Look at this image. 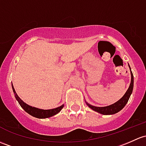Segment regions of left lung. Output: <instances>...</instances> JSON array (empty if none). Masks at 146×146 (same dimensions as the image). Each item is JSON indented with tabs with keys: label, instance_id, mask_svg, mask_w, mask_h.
<instances>
[{
	"label": "left lung",
	"instance_id": "8db88e82",
	"mask_svg": "<svg viewBox=\"0 0 146 146\" xmlns=\"http://www.w3.org/2000/svg\"><path fill=\"white\" fill-rule=\"evenodd\" d=\"M130 70H131V68H130ZM133 87H134V76H133V73L131 70V83H130L129 87L128 90L126 92L123 96L119 99V101H117V102H115V104H112V105L108 106L105 107H96L94 106L90 105L88 103L86 102L87 105L90 107L91 109H92L94 111L98 112V113H101L103 115H113L115 114V113H118L119 111H120L125 106V105L127 104V103L128 102L130 96H131V93L133 91Z\"/></svg>",
	"mask_w": 146,
	"mask_h": 146
}]
</instances>
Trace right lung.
Masks as SVG:
<instances>
[{"instance_id":"add662e5","label":"right lung","mask_w":146,"mask_h":146,"mask_svg":"<svg viewBox=\"0 0 146 146\" xmlns=\"http://www.w3.org/2000/svg\"><path fill=\"white\" fill-rule=\"evenodd\" d=\"M12 90H13V92L15 94V96L16 98V99L19 102V105L21 106V108L25 110L27 113H28L29 115L33 116V117H37V118H41V119H43V118H47L50 117L54 115L57 114L58 113L61 111V110L64 108V105L58 107V108H54V109H50V110H43V109H39V108H35V107H32L31 106L28 105L26 103H24L20 98L18 96V95L17 94L16 92H15V88H14L13 85H12Z\"/></svg>"}]
</instances>
